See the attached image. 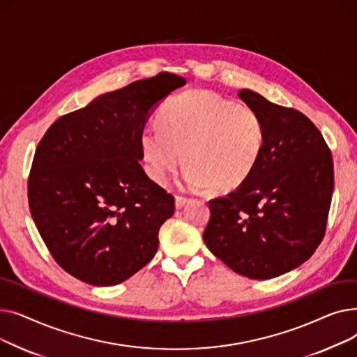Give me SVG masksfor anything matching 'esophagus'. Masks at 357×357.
Here are the masks:
<instances>
[{
  "instance_id": "obj_1",
  "label": "esophagus",
  "mask_w": 357,
  "mask_h": 357,
  "mask_svg": "<svg viewBox=\"0 0 357 357\" xmlns=\"http://www.w3.org/2000/svg\"><path fill=\"white\" fill-rule=\"evenodd\" d=\"M186 202H188V198L186 197H182V195L175 197V207L176 208H182Z\"/></svg>"
}]
</instances>
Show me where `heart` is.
<instances>
[{"label": "heart", "mask_w": 357, "mask_h": 357, "mask_svg": "<svg viewBox=\"0 0 357 357\" xmlns=\"http://www.w3.org/2000/svg\"><path fill=\"white\" fill-rule=\"evenodd\" d=\"M158 127H146L140 147L147 174L166 183L182 165L190 186L229 192L245 182L265 146V124L257 112L208 91H186L165 101Z\"/></svg>", "instance_id": "1"}]
</instances>
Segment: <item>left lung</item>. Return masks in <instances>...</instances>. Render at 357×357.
I'll return each mask as SVG.
<instances>
[{"instance_id": "8db88e82", "label": "left lung", "mask_w": 357, "mask_h": 357, "mask_svg": "<svg viewBox=\"0 0 357 357\" xmlns=\"http://www.w3.org/2000/svg\"><path fill=\"white\" fill-rule=\"evenodd\" d=\"M237 96L265 124V146L250 176L211 199L204 230L210 252L233 272L272 279L308 260L324 238L334 188L330 149L301 111L250 89Z\"/></svg>"}]
</instances>
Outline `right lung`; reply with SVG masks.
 Returning <instances> with one entry per match:
<instances>
[{
  "mask_svg": "<svg viewBox=\"0 0 357 357\" xmlns=\"http://www.w3.org/2000/svg\"><path fill=\"white\" fill-rule=\"evenodd\" d=\"M185 84L160 72L104 93L37 144L30 213L56 264L82 282L117 285L153 259L175 198L143 171L140 136L150 109Z\"/></svg>",
  "mask_w": 357,
  "mask_h": 357,
  "instance_id": "right-lung-1",
  "label": "right lung"
}]
</instances>
